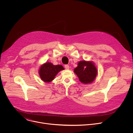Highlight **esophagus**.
<instances>
[{"label":"esophagus","mask_w":133,"mask_h":133,"mask_svg":"<svg viewBox=\"0 0 133 133\" xmlns=\"http://www.w3.org/2000/svg\"><path fill=\"white\" fill-rule=\"evenodd\" d=\"M65 68L66 69H68L69 68V65H65Z\"/></svg>","instance_id":"1"}]
</instances>
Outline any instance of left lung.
<instances>
[{"instance_id": "1", "label": "left lung", "mask_w": 133, "mask_h": 133, "mask_svg": "<svg viewBox=\"0 0 133 133\" xmlns=\"http://www.w3.org/2000/svg\"><path fill=\"white\" fill-rule=\"evenodd\" d=\"M74 72L82 83L88 84L95 79L97 70L92 62L84 61L78 63V66L74 69Z\"/></svg>"}]
</instances>
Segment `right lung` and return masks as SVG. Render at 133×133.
Instances as JSON below:
<instances>
[{
    "instance_id": "right-lung-1",
    "label": "right lung",
    "mask_w": 133,
    "mask_h": 133,
    "mask_svg": "<svg viewBox=\"0 0 133 133\" xmlns=\"http://www.w3.org/2000/svg\"><path fill=\"white\" fill-rule=\"evenodd\" d=\"M64 69L62 65H54L47 62L41 66L39 74L42 81L48 83L52 81L58 72Z\"/></svg>"
}]
</instances>
